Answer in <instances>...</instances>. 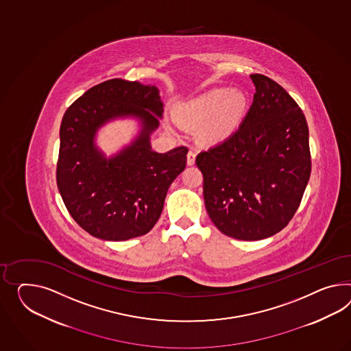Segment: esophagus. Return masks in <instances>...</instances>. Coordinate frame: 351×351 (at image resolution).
<instances>
[{"label":"esophagus","mask_w":351,"mask_h":351,"mask_svg":"<svg viewBox=\"0 0 351 351\" xmlns=\"http://www.w3.org/2000/svg\"><path fill=\"white\" fill-rule=\"evenodd\" d=\"M195 159H196V153L193 150H189L187 154V164L189 165H193L195 164Z\"/></svg>","instance_id":"esophagus-1"}]
</instances>
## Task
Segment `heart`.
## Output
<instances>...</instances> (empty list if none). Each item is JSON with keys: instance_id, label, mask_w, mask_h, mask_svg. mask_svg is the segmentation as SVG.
<instances>
[{"instance_id": "heart-1", "label": "heart", "mask_w": 351, "mask_h": 351, "mask_svg": "<svg viewBox=\"0 0 351 351\" xmlns=\"http://www.w3.org/2000/svg\"><path fill=\"white\" fill-rule=\"evenodd\" d=\"M244 109L242 93L217 88L182 103L178 117L186 126H201V136L207 143H220L233 134Z\"/></svg>"}]
</instances>
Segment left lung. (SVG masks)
Listing matches in <instances>:
<instances>
[{
  "label": "left lung",
  "mask_w": 351,
  "mask_h": 351,
  "mask_svg": "<svg viewBox=\"0 0 351 351\" xmlns=\"http://www.w3.org/2000/svg\"><path fill=\"white\" fill-rule=\"evenodd\" d=\"M251 79L256 93L241 126L196 156L207 214L221 233L241 241L282 230L312 169L309 131L297 101L265 75Z\"/></svg>",
  "instance_id": "left-lung-1"
}]
</instances>
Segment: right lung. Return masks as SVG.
Instances as JSON below:
<instances>
[{"instance_id":"add662e5","label":"right lung","mask_w":351,"mask_h":351,"mask_svg":"<svg viewBox=\"0 0 351 351\" xmlns=\"http://www.w3.org/2000/svg\"><path fill=\"white\" fill-rule=\"evenodd\" d=\"M162 103L154 85L122 79L100 82L64 112L60 128L57 187L73 220L104 241L149 233L162 214L171 182L184 171L189 149L155 153L150 134L159 126ZM134 115L141 135L107 160L93 137L109 119Z\"/></svg>"}]
</instances>
